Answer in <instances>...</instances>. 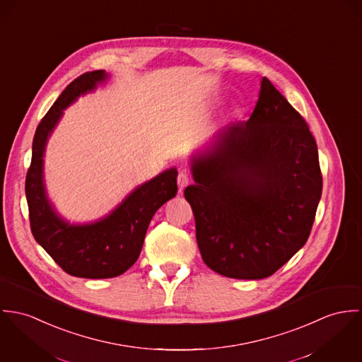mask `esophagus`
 Listing matches in <instances>:
<instances>
[{
    "instance_id": "esophagus-1",
    "label": "esophagus",
    "mask_w": 362,
    "mask_h": 362,
    "mask_svg": "<svg viewBox=\"0 0 362 362\" xmlns=\"http://www.w3.org/2000/svg\"><path fill=\"white\" fill-rule=\"evenodd\" d=\"M189 182H190V179H189V176H187V173L186 172H179V175H177V186H179V192L182 193L183 192V189L189 185Z\"/></svg>"
}]
</instances>
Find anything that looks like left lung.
Segmentation results:
<instances>
[{
	"label": "left lung",
	"instance_id": "1",
	"mask_svg": "<svg viewBox=\"0 0 362 362\" xmlns=\"http://www.w3.org/2000/svg\"><path fill=\"white\" fill-rule=\"evenodd\" d=\"M190 169L185 197L201 257L216 274L268 278L308 240L322 194L318 147L267 78L250 119L221 129Z\"/></svg>",
	"mask_w": 362,
	"mask_h": 362
}]
</instances>
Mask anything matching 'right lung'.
Here are the masks:
<instances>
[{
	"label": "right lung",
	"mask_w": 362,
	"mask_h": 362,
	"mask_svg": "<svg viewBox=\"0 0 362 362\" xmlns=\"http://www.w3.org/2000/svg\"><path fill=\"white\" fill-rule=\"evenodd\" d=\"M108 78L105 71L87 72L57 98L36 129L25 185L35 239L66 274L86 279H108L124 274L141 252L154 214L177 193V169L169 168L134 187L112 211L93 222L68 221L49 200L44 182L47 143L64 110Z\"/></svg>",
	"instance_id": "obj_1"
}]
</instances>
